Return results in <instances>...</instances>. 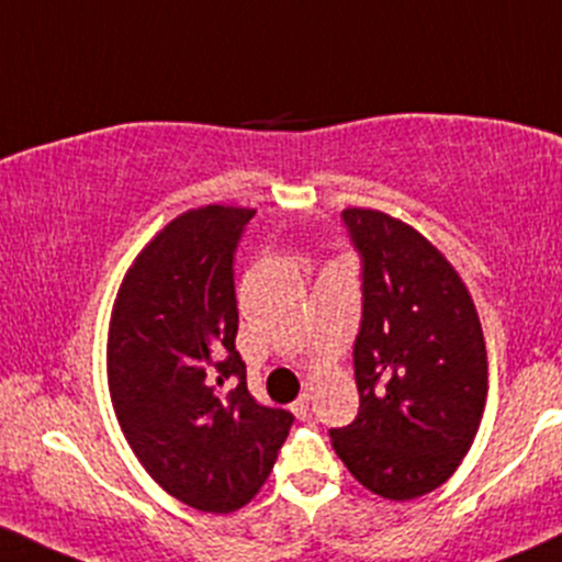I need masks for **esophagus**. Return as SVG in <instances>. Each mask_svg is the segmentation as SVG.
I'll return each instance as SVG.
<instances>
[{
	"label": "esophagus",
	"instance_id": "1",
	"mask_svg": "<svg viewBox=\"0 0 562 562\" xmlns=\"http://www.w3.org/2000/svg\"><path fill=\"white\" fill-rule=\"evenodd\" d=\"M293 415L299 417V420H306L310 417V393H301L296 401H293Z\"/></svg>",
	"mask_w": 562,
	"mask_h": 562
}]
</instances>
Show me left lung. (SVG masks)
<instances>
[{
	"label": "left lung",
	"mask_w": 562,
	"mask_h": 562,
	"mask_svg": "<svg viewBox=\"0 0 562 562\" xmlns=\"http://www.w3.org/2000/svg\"><path fill=\"white\" fill-rule=\"evenodd\" d=\"M360 258L356 420L330 445L371 493L409 501L445 484L474 441L487 350L474 301L447 258L376 210L341 212Z\"/></svg>",
	"instance_id": "obj_1"
}]
</instances>
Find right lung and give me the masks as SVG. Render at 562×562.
<instances>
[{
    "label": "right lung",
    "instance_id": "right-lung-1",
    "mask_svg": "<svg viewBox=\"0 0 562 562\" xmlns=\"http://www.w3.org/2000/svg\"><path fill=\"white\" fill-rule=\"evenodd\" d=\"M252 210L210 204L169 223L128 269L108 382L123 436L169 495L228 515L250 504L293 415L247 390L234 261Z\"/></svg>",
    "mask_w": 562,
    "mask_h": 562
}]
</instances>
